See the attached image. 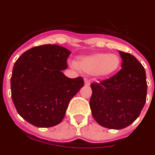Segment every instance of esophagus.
Segmentation results:
<instances>
[{
  "mask_svg": "<svg viewBox=\"0 0 155 155\" xmlns=\"http://www.w3.org/2000/svg\"><path fill=\"white\" fill-rule=\"evenodd\" d=\"M84 84L86 86H89L90 85V81L88 80V79H84Z\"/></svg>",
  "mask_w": 155,
  "mask_h": 155,
  "instance_id": "obj_1",
  "label": "esophagus"
}]
</instances>
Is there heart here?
<instances>
[{"mask_svg":"<svg viewBox=\"0 0 155 155\" xmlns=\"http://www.w3.org/2000/svg\"><path fill=\"white\" fill-rule=\"evenodd\" d=\"M120 57L115 54H94L78 59L76 67L88 74L108 76L114 74L120 66Z\"/></svg>","mask_w":155,"mask_h":155,"instance_id":"heart-1","label":"heart"}]
</instances>
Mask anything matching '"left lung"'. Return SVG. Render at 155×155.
Returning <instances> with one entry per match:
<instances>
[{
	"label": "left lung",
	"instance_id": "8db88e82",
	"mask_svg": "<svg viewBox=\"0 0 155 155\" xmlns=\"http://www.w3.org/2000/svg\"><path fill=\"white\" fill-rule=\"evenodd\" d=\"M122 69L112 77L91 84L90 105L94 120L110 129L129 126L140 115L147 93L146 71L137 59L120 51Z\"/></svg>",
	"mask_w": 155,
	"mask_h": 155
}]
</instances>
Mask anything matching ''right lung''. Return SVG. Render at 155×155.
Instances as JSON below:
<instances>
[{
	"instance_id": "right-lung-1",
	"label": "right lung",
	"mask_w": 155,
	"mask_h": 155,
	"mask_svg": "<svg viewBox=\"0 0 155 155\" xmlns=\"http://www.w3.org/2000/svg\"><path fill=\"white\" fill-rule=\"evenodd\" d=\"M70 54L62 46L44 45L28 49L15 62L12 100L31 124L49 127L62 122L71 99L84 84L81 76L70 79L62 72Z\"/></svg>"
}]
</instances>
